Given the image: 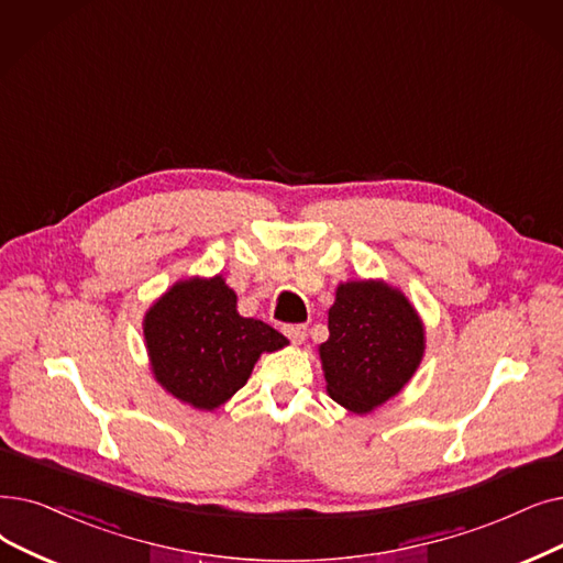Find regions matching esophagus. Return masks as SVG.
Masks as SVG:
<instances>
[{"label":"esophagus","instance_id":"1","mask_svg":"<svg viewBox=\"0 0 563 563\" xmlns=\"http://www.w3.org/2000/svg\"><path fill=\"white\" fill-rule=\"evenodd\" d=\"M285 335L289 338L291 345H301V342L306 340V327L303 324H289V327H285Z\"/></svg>","mask_w":563,"mask_h":563}]
</instances>
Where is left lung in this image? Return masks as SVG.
I'll list each match as a JSON object with an SVG mask.
<instances>
[{
    "instance_id": "left-lung-1",
    "label": "left lung",
    "mask_w": 563,
    "mask_h": 563,
    "mask_svg": "<svg viewBox=\"0 0 563 563\" xmlns=\"http://www.w3.org/2000/svg\"><path fill=\"white\" fill-rule=\"evenodd\" d=\"M426 333L400 289L382 280H352L335 289L329 340L320 345L329 396L354 413H368L400 394L417 373Z\"/></svg>"
}]
</instances>
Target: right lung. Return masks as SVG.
Returning <instances> with one entry per match:
<instances>
[{
    "mask_svg": "<svg viewBox=\"0 0 563 563\" xmlns=\"http://www.w3.org/2000/svg\"><path fill=\"white\" fill-rule=\"evenodd\" d=\"M144 342L156 382L195 409H216L249 382L262 352L287 338L236 312L223 276L188 278L169 287L144 314Z\"/></svg>",
    "mask_w": 563,
    "mask_h": 563,
    "instance_id": "1",
    "label": "right lung"
}]
</instances>
